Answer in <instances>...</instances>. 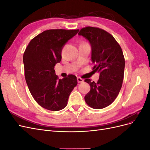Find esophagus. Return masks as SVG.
Wrapping results in <instances>:
<instances>
[{
    "instance_id": "1",
    "label": "esophagus",
    "mask_w": 150,
    "mask_h": 150,
    "mask_svg": "<svg viewBox=\"0 0 150 150\" xmlns=\"http://www.w3.org/2000/svg\"><path fill=\"white\" fill-rule=\"evenodd\" d=\"M77 79H78V83H83V82H84V79H82L81 78H80V77H78V78H77Z\"/></svg>"
}]
</instances>
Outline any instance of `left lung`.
I'll use <instances>...</instances> for the list:
<instances>
[{
    "instance_id": "1",
    "label": "left lung",
    "mask_w": 150,
    "mask_h": 150,
    "mask_svg": "<svg viewBox=\"0 0 150 150\" xmlns=\"http://www.w3.org/2000/svg\"><path fill=\"white\" fill-rule=\"evenodd\" d=\"M78 34L89 40L93 70L99 73L97 83L90 79L84 80L91 87L85 101L92 108H104L115 100L122 87L125 66L123 53L114 37L103 29L86 27Z\"/></svg>"
}]
</instances>
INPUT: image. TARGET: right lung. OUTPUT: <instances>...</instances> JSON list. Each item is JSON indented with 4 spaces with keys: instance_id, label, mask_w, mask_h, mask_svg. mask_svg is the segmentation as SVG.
Wrapping results in <instances>:
<instances>
[{
    "instance_id": "obj_1",
    "label": "right lung",
    "mask_w": 150,
    "mask_h": 150,
    "mask_svg": "<svg viewBox=\"0 0 150 150\" xmlns=\"http://www.w3.org/2000/svg\"><path fill=\"white\" fill-rule=\"evenodd\" d=\"M79 29H50L32 39L23 56L27 84L35 101L46 110L57 111L67 104L69 95L78 84L76 76L62 79L55 74L54 66L61 60L62 49Z\"/></svg>"
}]
</instances>
